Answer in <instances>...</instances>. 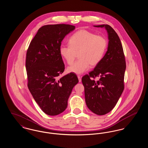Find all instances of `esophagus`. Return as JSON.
Instances as JSON below:
<instances>
[{"mask_svg":"<svg viewBox=\"0 0 148 148\" xmlns=\"http://www.w3.org/2000/svg\"><path fill=\"white\" fill-rule=\"evenodd\" d=\"M77 77H78V79H79V82H82V77L78 75Z\"/></svg>","mask_w":148,"mask_h":148,"instance_id":"esophagus-1","label":"esophagus"}]
</instances>
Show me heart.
Wrapping results in <instances>:
<instances>
[{
    "label": "heart",
    "instance_id": "obj_1",
    "mask_svg": "<svg viewBox=\"0 0 148 148\" xmlns=\"http://www.w3.org/2000/svg\"><path fill=\"white\" fill-rule=\"evenodd\" d=\"M69 45H63L59 52L68 64L73 63L77 54L78 60L67 69L69 73L80 75L88 71L90 65H98L102 60L107 48V40L101 35L86 30H80L74 33L69 40Z\"/></svg>",
    "mask_w": 148,
    "mask_h": 148
}]
</instances>
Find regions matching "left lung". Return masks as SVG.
<instances>
[{"mask_svg": "<svg viewBox=\"0 0 148 148\" xmlns=\"http://www.w3.org/2000/svg\"><path fill=\"white\" fill-rule=\"evenodd\" d=\"M105 28L108 35V50L93 71L82 77L85 99L88 108L98 115L110 112L116 104L124 89L126 63L119 37L110 25H94ZM99 77L95 81L93 79Z\"/></svg>", "mask_w": 148, "mask_h": 148, "instance_id": "8db88e82", "label": "left lung"}]
</instances>
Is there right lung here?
Instances as JSON below:
<instances>
[{
  "instance_id": "right-lung-1",
  "label": "right lung",
  "mask_w": 148,
  "mask_h": 148,
  "mask_svg": "<svg viewBox=\"0 0 148 148\" xmlns=\"http://www.w3.org/2000/svg\"><path fill=\"white\" fill-rule=\"evenodd\" d=\"M75 28L64 24L44 25L39 29L27 52L29 90L42 112L49 115L63 112L72 89L79 82L74 73L59 77L65 69L59 52L62 42Z\"/></svg>"
}]
</instances>
